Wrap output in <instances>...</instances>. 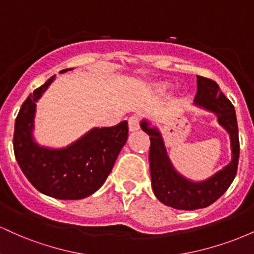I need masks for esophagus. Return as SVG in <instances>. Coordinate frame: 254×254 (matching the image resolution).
Wrapping results in <instances>:
<instances>
[{"label":"esophagus","mask_w":254,"mask_h":254,"mask_svg":"<svg viewBox=\"0 0 254 254\" xmlns=\"http://www.w3.org/2000/svg\"><path fill=\"white\" fill-rule=\"evenodd\" d=\"M139 129V121L136 116H132V117L129 118V130L131 132L133 131H137Z\"/></svg>","instance_id":"34e87169"}]
</instances>
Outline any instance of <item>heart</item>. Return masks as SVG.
<instances>
[{
    "label": "heart",
    "mask_w": 254,
    "mask_h": 254,
    "mask_svg": "<svg viewBox=\"0 0 254 254\" xmlns=\"http://www.w3.org/2000/svg\"><path fill=\"white\" fill-rule=\"evenodd\" d=\"M172 87V84H170V83H162L161 86H160V89L161 90H167V89H170Z\"/></svg>",
    "instance_id": "b5f03b06"
}]
</instances>
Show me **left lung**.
<instances>
[{"mask_svg":"<svg viewBox=\"0 0 254 254\" xmlns=\"http://www.w3.org/2000/svg\"><path fill=\"white\" fill-rule=\"evenodd\" d=\"M192 105L216 116L217 123L228 132L230 139L232 159L206 179L192 180L178 172L172 164L159 127L147 118L139 123L150 138L149 166L154 194L161 203L179 210L205 208L222 196L237 174L240 153L235 109L215 81L197 76V93Z\"/></svg>","mask_w":254,"mask_h":254,"instance_id":"obj_1","label":"left lung"}]
</instances>
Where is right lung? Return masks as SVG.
Masks as SVG:
<instances>
[{"label":"right lung","mask_w":254,"mask_h":254,"mask_svg":"<svg viewBox=\"0 0 254 254\" xmlns=\"http://www.w3.org/2000/svg\"><path fill=\"white\" fill-rule=\"evenodd\" d=\"M55 78H49L22 104L15 119L14 154L22 173L38 191L57 199H82L106 182L127 143L129 127L127 121L111 127H92L65 147L38 143L34 137L37 103Z\"/></svg>","instance_id":"1"}]
</instances>
